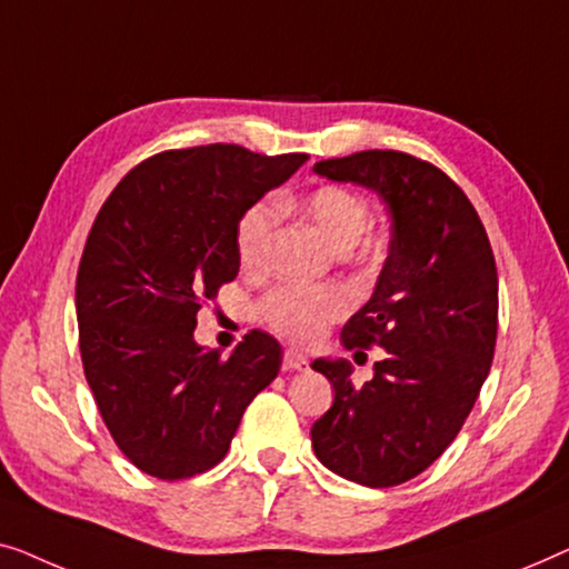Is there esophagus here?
<instances>
[{
  "instance_id": "esophagus-1",
  "label": "esophagus",
  "mask_w": 569,
  "mask_h": 569,
  "mask_svg": "<svg viewBox=\"0 0 569 569\" xmlns=\"http://www.w3.org/2000/svg\"><path fill=\"white\" fill-rule=\"evenodd\" d=\"M309 361L299 350H286L283 353V371H307Z\"/></svg>"
}]
</instances>
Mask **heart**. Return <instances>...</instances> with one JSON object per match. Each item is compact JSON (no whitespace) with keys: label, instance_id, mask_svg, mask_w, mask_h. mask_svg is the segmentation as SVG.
I'll return each mask as SVG.
<instances>
[{"label":"heart","instance_id":"heart-1","mask_svg":"<svg viewBox=\"0 0 569 569\" xmlns=\"http://www.w3.org/2000/svg\"><path fill=\"white\" fill-rule=\"evenodd\" d=\"M303 216L315 223L327 242L338 252H348L361 242L368 229V206L361 196L340 186L311 190L301 203ZM276 213L268 203H258L239 219L237 254L244 268H262L273 237ZM348 296L340 288H301L283 286L262 301L266 322L296 342H315L322 338L335 319L346 315Z\"/></svg>","mask_w":569,"mask_h":569}]
</instances>
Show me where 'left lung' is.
<instances>
[{
    "mask_svg": "<svg viewBox=\"0 0 569 569\" xmlns=\"http://www.w3.org/2000/svg\"><path fill=\"white\" fill-rule=\"evenodd\" d=\"M315 172L379 196L391 239L371 299L340 332L346 348L387 356L363 387L346 358L311 363L335 389L311 446L350 482L395 487L446 451L477 402L498 338V268L475 206L430 162L371 149Z\"/></svg>",
    "mask_w": 569,
    "mask_h": 569,
    "instance_id": "1",
    "label": "left lung"
}]
</instances>
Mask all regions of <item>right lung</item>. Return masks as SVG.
I'll list each match as a JSON object with an SVG mask.
<instances>
[{
  "mask_svg": "<svg viewBox=\"0 0 569 569\" xmlns=\"http://www.w3.org/2000/svg\"><path fill=\"white\" fill-rule=\"evenodd\" d=\"M307 154L237 143L164 151L110 193L77 273L87 383L118 448L157 479H188L229 451L247 405L281 371L273 335L221 358L193 332L203 299L239 273V219Z\"/></svg>",
  "mask_w": 569,
  "mask_h": 569,
  "instance_id": "right-lung-1",
  "label": "right lung"
}]
</instances>
